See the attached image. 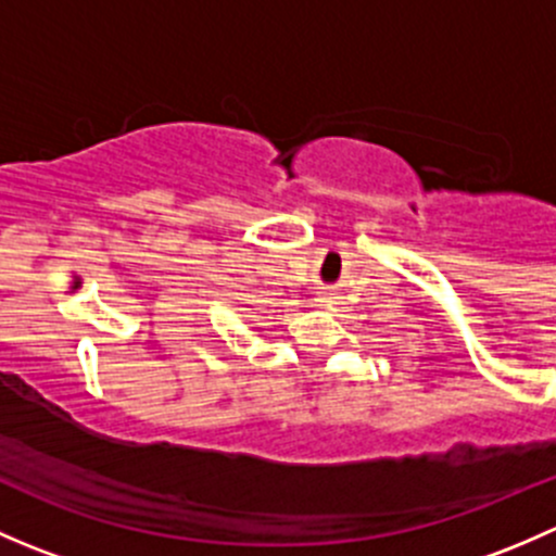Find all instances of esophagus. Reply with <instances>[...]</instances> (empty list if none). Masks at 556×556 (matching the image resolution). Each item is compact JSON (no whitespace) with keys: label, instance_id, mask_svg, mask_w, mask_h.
Instances as JSON below:
<instances>
[{"label":"esophagus","instance_id":"obj_1","mask_svg":"<svg viewBox=\"0 0 556 556\" xmlns=\"http://www.w3.org/2000/svg\"><path fill=\"white\" fill-rule=\"evenodd\" d=\"M336 299H339V295H333V293H319L317 295L319 304H336Z\"/></svg>","mask_w":556,"mask_h":556}]
</instances>
